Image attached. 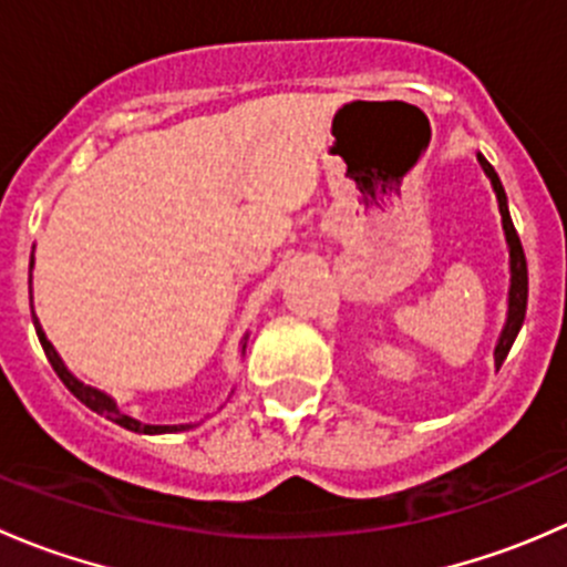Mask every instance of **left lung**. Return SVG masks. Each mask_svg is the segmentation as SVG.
<instances>
[{
  "mask_svg": "<svg viewBox=\"0 0 567 567\" xmlns=\"http://www.w3.org/2000/svg\"><path fill=\"white\" fill-rule=\"evenodd\" d=\"M480 164H483L485 175L491 177V186H494L496 199H499V214H502V227H505V238L507 247H511V310H507V323L505 331L499 337V346H496L494 357H496V368L507 359V351H511L513 340H516L518 329H522L524 316H527V293H529V277H527V257H524V247L522 238H518L516 227H513L511 210H507V197L505 188H502L499 175L494 173L488 162H485L483 153H477Z\"/></svg>",
  "mask_w": 567,
  "mask_h": 567,
  "instance_id": "left-lung-1",
  "label": "left lung"
}]
</instances>
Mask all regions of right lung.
I'll use <instances>...</instances> for the list:
<instances>
[{
  "mask_svg": "<svg viewBox=\"0 0 567 567\" xmlns=\"http://www.w3.org/2000/svg\"><path fill=\"white\" fill-rule=\"evenodd\" d=\"M32 320H35L38 340H40V346H43V353H45V359H49V362H51V368H54V373L60 375L62 384H65L68 390L73 392V398L82 400V403L87 405V409H93L95 414H104L106 420L117 422L120 427H128V431H134V433H173V431H186L188 425H145V422L134 420V416L123 414V411H120L117 405H114V400L109 398V394L99 392V390H93V386H84L82 381L73 379V375L68 373V370H65V364H62V359L56 357L54 346H51V342L45 340V334H43V329H40L38 318L32 316ZM244 348H247V346H244Z\"/></svg>",
  "mask_w": 567,
  "mask_h": 567,
  "instance_id": "obj_1",
  "label": "right lung"
}]
</instances>
